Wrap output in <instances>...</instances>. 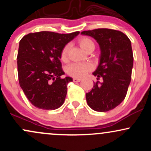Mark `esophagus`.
<instances>
[{
  "instance_id": "1",
  "label": "esophagus",
  "mask_w": 151,
  "mask_h": 151,
  "mask_svg": "<svg viewBox=\"0 0 151 151\" xmlns=\"http://www.w3.org/2000/svg\"><path fill=\"white\" fill-rule=\"evenodd\" d=\"M81 79L80 78H73V81L74 82H79V81H80Z\"/></svg>"
}]
</instances>
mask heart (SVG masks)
<instances>
[{
    "label": "heart",
    "mask_w": 151,
    "mask_h": 151,
    "mask_svg": "<svg viewBox=\"0 0 151 151\" xmlns=\"http://www.w3.org/2000/svg\"><path fill=\"white\" fill-rule=\"evenodd\" d=\"M78 44L81 47L83 50L88 52L93 50L95 47V44L91 38L86 36L79 37L77 40ZM68 50L69 47L66 45L62 48L60 58L62 61L67 62L68 61ZM93 70V66L88 63H73L69 65L67 68V72L69 75L75 78H81L85 76L88 72H91Z\"/></svg>",
    "instance_id": "b5f03b06"
}]
</instances>
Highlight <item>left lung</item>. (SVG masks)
I'll use <instances>...</instances> for the list:
<instances>
[{
  "mask_svg": "<svg viewBox=\"0 0 151 151\" xmlns=\"http://www.w3.org/2000/svg\"><path fill=\"white\" fill-rule=\"evenodd\" d=\"M94 38L101 49L100 62L93 74L97 80L86 93L90 108L96 111L112 110L124 100L131 82L133 55L129 38L119 30L99 28L81 32Z\"/></svg>",
  "mask_w": 151,
  "mask_h": 151,
  "instance_id": "left-lung-1",
  "label": "left lung"
}]
</instances>
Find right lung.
Here are the masks:
<instances>
[{
    "label": "right lung",
    "mask_w": 151,
    "mask_h": 151,
    "mask_svg": "<svg viewBox=\"0 0 151 151\" xmlns=\"http://www.w3.org/2000/svg\"><path fill=\"white\" fill-rule=\"evenodd\" d=\"M79 32L60 34L49 31L29 33L19 43L18 74L20 87L32 105L55 110L63 104L71 77L62 78V48Z\"/></svg>",
    "instance_id": "right-lung-1"
}]
</instances>
